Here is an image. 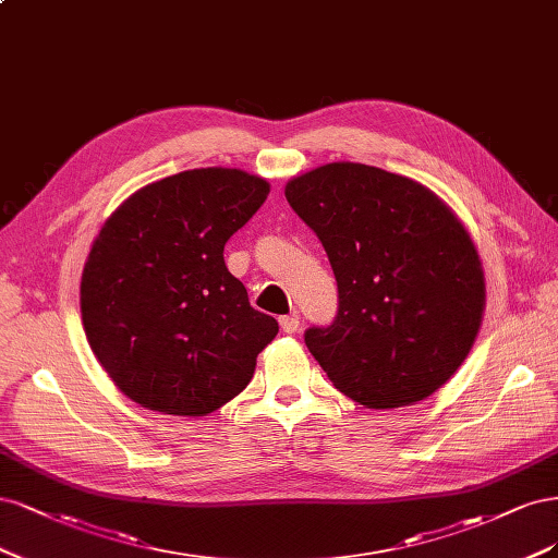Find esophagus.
Here are the masks:
<instances>
[{
	"label": "esophagus",
	"instance_id": "1",
	"mask_svg": "<svg viewBox=\"0 0 558 558\" xmlns=\"http://www.w3.org/2000/svg\"><path fill=\"white\" fill-rule=\"evenodd\" d=\"M299 327H301L299 315H284V317H280V329L284 333H296Z\"/></svg>",
	"mask_w": 558,
	"mask_h": 558
}]
</instances>
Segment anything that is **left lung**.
<instances>
[{
    "instance_id": "8db88e82",
    "label": "left lung",
    "mask_w": 558,
    "mask_h": 558,
    "mask_svg": "<svg viewBox=\"0 0 558 558\" xmlns=\"http://www.w3.org/2000/svg\"><path fill=\"white\" fill-rule=\"evenodd\" d=\"M284 196L325 245L338 282L333 322L305 331L329 380L375 410L430 397L482 325L471 233L428 187L354 161L296 175Z\"/></svg>"
}]
</instances>
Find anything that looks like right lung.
<instances>
[{
	"label": "right lung",
	"instance_id": "add662e5",
	"mask_svg": "<svg viewBox=\"0 0 558 558\" xmlns=\"http://www.w3.org/2000/svg\"><path fill=\"white\" fill-rule=\"evenodd\" d=\"M268 192L241 169H192L141 187L104 222L83 268L81 315L124 397L204 417L253 380L278 322L250 305L225 243Z\"/></svg>",
	"mask_w": 558,
	"mask_h": 558
}]
</instances>
